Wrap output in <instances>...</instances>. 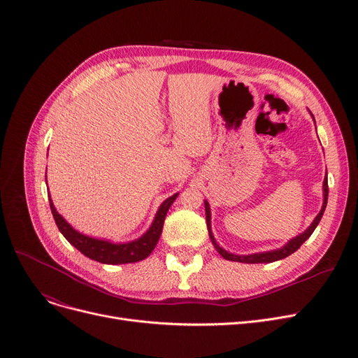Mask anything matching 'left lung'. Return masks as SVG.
I'll use <instances>...</instances> for the list:
<instances>
[{"mask_svg": "<svg viewBox=\"0 0 358 358\" xmlns=\"http://www.w3.org/2000/svg\"><path fill=\"white\" fill-rule=\"evenodd\" d=\"M327 203H328V178L325 177L324 180V204H322V209L321 212H319V215L315 217L313 223L310 224V227L303 232L300 234L299 236H296L294 239L289 241V243L286 247L280 248L277 251H270V252H261V254H251V255H235V254H229L228 251H224L223 248H220L213 235H212V229H210V208H209V203L204 201V208H206V222H208V231H209V235H210V239H212V243L215 245V248L217 250V252L224 258V259H229V261H239V262H248V264H258V262H273V261H277V259H283L289 255H292L293 252H296L300 247H302V243L313 234V231L316 229L319 220L322 219V215L325 212V208H327Z\"/></svg>", "mask_w": 358, "mask_h": 358, "instance_id": "1", "label": "left lung"}]
</instances>
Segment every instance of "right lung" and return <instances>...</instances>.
<instances>
[{
	"label": "right lung",
	"mask_w": 358,
	"mask_h": 358,
	"mask_svg": "<svg viewBox=\"0 0 358 358\" xmlns=\"http://www.w3.org/2000/svg\"><path fill=\"white\" fill-rule=\"evenodd\" d=\"M178 194H174L169 199H166L154 219L152 227L149 228V231L141 236L136 241H131L127 243H111L103 239H94L90 236H85L80 232L75 231L66 220L56 212L55 206L50 200L49 196V204H50V210L55 219L56 227L61 231V234L68 239L69 243L81 251L85 257L103 262V264H127V262H136L141 259H145L150 252L154 251L155 245L159 241L162 227H164V220L166 216V212L176 200Z\"/></svg>",
	"instance_id": "1"
}]
</instances>
